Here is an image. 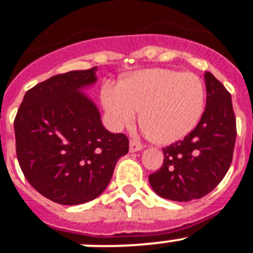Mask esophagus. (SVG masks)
Listing matches in <instances>:
<instances>
[{
	"mask_svg": "<svg viewBox=\"0 0 253 253\" xmlns=\"http://www.w3.org/2000/svg\"><path fill=\"white\" fill-rule=\"evenodd\" d=\"M143 149V145L140 144V143L135 142V140H130V143H129V150H130V153H134V152H139V150Z\"/></svg>",
	"mask_w": 253,
	"mask_h": 253,
	"instance_id": "34e87169",
	"label": "esophagus"
}]
</instances>
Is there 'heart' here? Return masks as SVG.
Returning <instances> with one entry per match:
<instances>
[{
    "label": "heart",
    "mask_w": 253,
    "mask_h": 253,
    "mask_svg": "<svg viewBox=\"0 0 253 253\" xmlns=\"http://www.w3.org/2000/svg\"><path fill=\"white\" fill-rule=\"evenodd\" d=\"M104 108L115 126L130 124L139 111V124L154 143L167 144L191 133L206 108V86L198 75L169 69L134 74L101 94Z\"/></svg>",
    "instance_id": "1"
}]
</instances>
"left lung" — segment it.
<instances>
[{
    "label": "left lung",
    "instance_id": "1",
    "mask_svg": "<svg viewBox=\"0 0 253 253\" xmlns=\"http://www.w3.org/2000/svg\"><path fill=\"white\" fill-rule=\"evenodd\" d=\"M205 81L202 118L184 139L163 148V166L149 175L153 191L162 198L177 202L202 198L223 179L232 162L237 130L231 94L208 71Z\"/></svg>",
    "mask_w": 253,
    "mask_h": 253
}]
</instances>
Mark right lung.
<instances>
[{
    "mask_svg": "<svg viewBox=\"0 0 253 253\" xmlns=\"http://www.w3.org/2000/svg\"><path fill=\"white\" fill-rule=\"evenodd\" d=\"M96 71V66L69 71L35 85L13 123L24 175L59 205H81L100 196L129 150L128 136L106 130L96 105L81 92L95 84Z\"/></svg>",
    "mask_w": 253,
    "mask_h": 253,
    "instance_id": "add662e5",
    "label": "right lung"
}]
</instances>
